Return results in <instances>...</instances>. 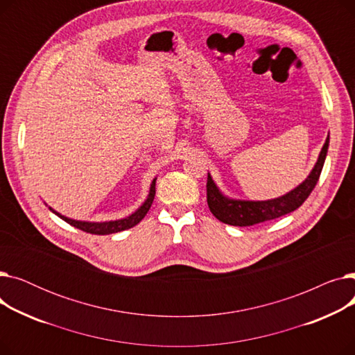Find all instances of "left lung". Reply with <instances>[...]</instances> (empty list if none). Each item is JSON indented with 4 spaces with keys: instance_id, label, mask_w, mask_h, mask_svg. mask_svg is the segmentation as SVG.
<instances>
[{
    "instance_id": "left-lung-1",
    "label": "left lung",
    "mask_w": 355,
    "mask_h": 355,
    "mask_svg": "<svg viewBox=\"0 0 355 355\" xmlns=\"http://www.w3.org/2000/svg\"><path fill=\"white\" fill-rule=\"evenodd\" d=\"M329 135L321 149L318 161L312 168L306 180L297 185L296 189L286 193L282 197L266 200V201H249V200H233L223 194L214 184L211 175H207V204L209 209L216 218L226 223L230 226L246 227L257 223L273 220L288 213H292L297 207H301L304 201L309 197L320 180L325 157L328 153Z\"/></svg>"
}]
</instances>
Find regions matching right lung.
I'll return each mask as SVG.
<instances>
[{"label": "right lung", "mask_w": 355, "mask_h": 355, "mask_svg": "<svg viewBox=\"0 0 355 355\" xmlns=\"http://www.w3.org/2000/svg\"><path fill=\"white\" fill-rule=\"evenodd\" d=\"M155 181L157 178L153 180L151 182V187H149V194L145 200V202L142 204V206L130 216L125 217V218H119V220H110V221H80V220H73V218H69L66 216H62L60 213H58L55 210H53L51 207H49L55 216H59L62 220H64L66 223H69L70 226L76 227V229H80L86 233H90V234H112V233H118V232H122V230H128L130 227L137 226L138 223L146 216L148 210L151 209V204L154 201V197H155Z\"/></svg>", "instance_id": "1"}]
</instances>
